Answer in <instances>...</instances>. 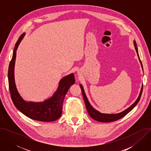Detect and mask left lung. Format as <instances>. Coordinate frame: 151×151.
Segmentation results:
<instances>
[{"label":"left lung","mask_w":151,"mask_h":151,"mask_svg":"<svg viewBox=\"0 0 151 151\" xmlns=\"http://www.w3.org/2000/svg\"><path fill=\"white\" fill-rule=\"evenodd\" d=\"M134 45L135 47V49L136 50V52L137 53V55L139 58V52H138V50H137V45H136V42L135 40H134ZM141 63V61H140ZM80 87L81 88L82 90V96L83 97V100L85 103V106H86V108H87V110L88 112V114L90 115V116L94 119V120H96L97 121L99 122H113V121H117L121 118H122V117H124V116H125L128 112H130L134 107L136 106V104L138 103V102L139 101L142 94V91H143V85L142 87L140 93V94L137 99V100L130 106L128 108H127L126 110H125L124 111L119 113V114H101L100 112H99V111H96V109H94L93 107L91 106V104H90L87 96H86L83 88L82 87V86L81 85H80Z\"/></svg>","instance_id":"8db88e82"}]
</instances>
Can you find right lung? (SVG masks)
<instances>
[{
  "mask_svg": "<svg viewBox=\"0 0 151 151\" xmlns=\"http://www.w3.org/2000/svg\"><path fill=\"white\" fill-rule=\"evenodd\" d=\"M24 33L21 35L16 42L12 59L8 69V83L11 97L17 109L27 117L39 121L51 122L58 119L62 114L63 103L70 86L75 82L73 73L63 78L59 83L58 88L54 96L44 102H26L18 93L14 80V66L16 51Z\"/></svg>",
  "mask_w": 151,
  "mask_h": 151,
  "instance_id": "add662e5",
  "label": "right lung"
}]
</instances>
